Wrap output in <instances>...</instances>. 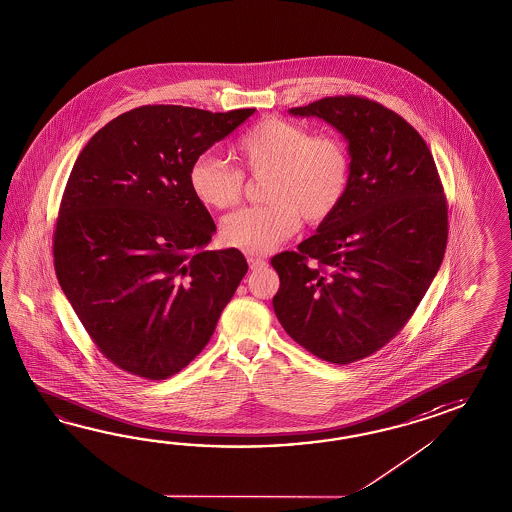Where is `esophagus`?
Returning a JSON list of instances; mask_svg holds the SVG:
<instances>
[{
    "label": "esophagus",
    "mask_w": 512,
    "mask_h": 512,
    "mask_svg": "<svg viewBox=\"0 0 512 512\" xmlns=\"http://www.w3.org/2000/svg\"><path fill=\"white\" fill-rule=\"evenodd\" d=\"M248 264H250L251 270H262L266 266V261L261 257H248Z\"/></svg>",
    "instance_id": "1"
}]
</instances>
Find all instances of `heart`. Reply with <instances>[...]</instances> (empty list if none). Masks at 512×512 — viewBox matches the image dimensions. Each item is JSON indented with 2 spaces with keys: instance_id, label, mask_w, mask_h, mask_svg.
Instances as JSON below:
<instances>
[{
  "instance_id": "b5f03b06",
  "label": "heart",
  "mask_w": 512,
  "mask_h": 512,
  "mask_svg": "<svg viewBox=\"0 0 512 512\" xmlns=\"http://www.w3.org/2000/svg\"><path fill=\"white\" fill-rule=\"evenodd\" d=\"M237 157L253 175L268 174L262 198L268 205L233 212L222 222L225 246L266 253L307 224L329 220L346 200L351 153L337 133H312L300 122L266 118L237 144ZM188 187L209 209H229L242 198L244 175L205 151L188 168Z\"/></svg>"
}]
</instances>
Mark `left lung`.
<instances>
[{
  "mask_svg": "<svg viewBox=\"0 0 512 512\" xmlns=\"http://www.w3.org/2000/svg\"><path fill=\"white\" fill-rule=\"evenodd\" d=\"M288 113L342 133L351 183L316 235L272 259L275 316L312 355L361 361L409 322L444 259L448 205L437 164L418 131L377 101L333 96Z\"/></svg>",
  "mask_w": 512,
  "mask_h": 512,
  "instance_id": "1",
  "label": "left lung"
}]
</instances>
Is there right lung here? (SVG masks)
<instances>
[{
    "instance_id": "right-lung-1",
    "label": "right lung",
    "mask_w": 512,
    "mask_h": 512,
    "mask_svg": "<svg viewBox=\"0 0 512 512\" xmlns=\"http://www.w3.org/2000/svg\"><path fill=\"white\" fill-rule=\"evenodd\" d=\"M253 113L144 105L101 127L75 161L53 231L55 274L124 372L151 381L181 372L248 272L235 248L205 250L216 225L188 168Z\"/></svg>"
}]
</instances>
